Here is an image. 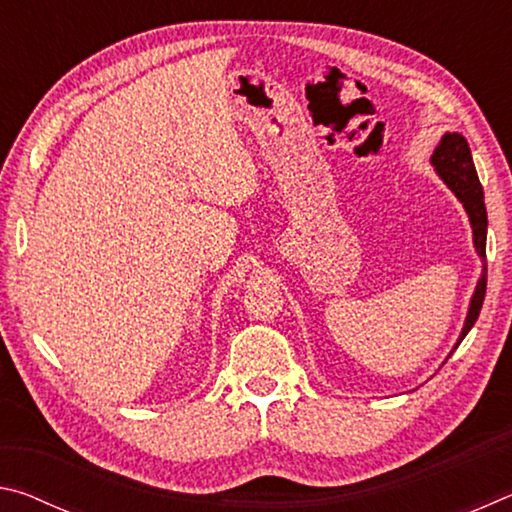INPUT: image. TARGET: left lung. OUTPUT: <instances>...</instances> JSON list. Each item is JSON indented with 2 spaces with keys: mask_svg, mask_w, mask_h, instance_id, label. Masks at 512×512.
I'll return each instance as SVG.
<instances>
[{
  "mask_svg": "<svg viewBox=\"0 0 512 512\" xmlns=\"http://www.w3.org/2000/svg\"><path fill=\"white\" fill-rule=\"evenodd\" d=\"M429 162H431L433 171L438 173V178L449 187V192H452L458 198V203L463 205L467 219H470L474 250L481 259V277L476 280V287H474V293L470 298V307H467V316H465L461 334H458L452 352L447 354V359H449L458 345H461V341L465 339L467 332H470V329L474 327L476 318H479L481 307H483L485 284H488V264H485L488 212H485L483 187L479 183V176H476V169H474V162H472V151H470V146H467V140L461 133H445L443 137H440V142H438L436 149H433Z\"/></svg>",
  "mask_w": 512,
  "mask_h": 512,
  "instance_id": "1",
  "label": "left lung"
}]
</instances>
